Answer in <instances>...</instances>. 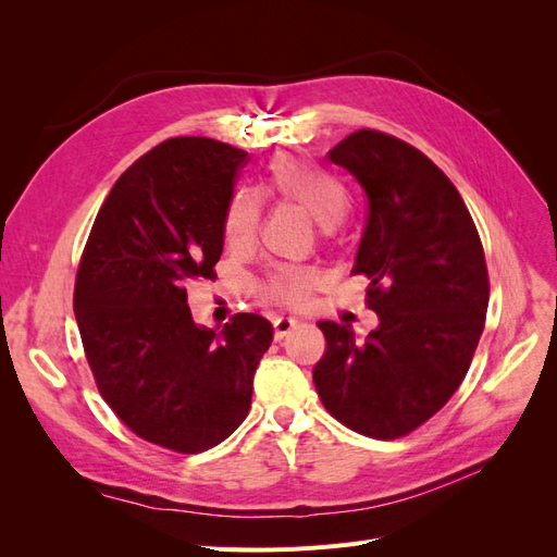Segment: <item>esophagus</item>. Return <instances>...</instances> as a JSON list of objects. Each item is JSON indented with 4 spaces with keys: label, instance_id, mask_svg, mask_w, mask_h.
<instances>
[{
    "label": "esophagus",
    "instance_id": "esophagus-1",
    "mask_svg": "<svg viewBox=\"0 0 557 557\" xmlns=\"http://www.w3.org/2000/svg\"><path fill=\"white\" fill-rule=\"evenodd\" d=\"M297 325H299V320H295L290 315H278V318H274V336L276 339H283V336H288Z\"/></svg>",
    "mask_w": 557,
    "mask_h": 557
}]
</instances>
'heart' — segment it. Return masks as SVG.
Wrapping results in <instances>:
<instances>
[{
  "instance_id": "1",
  "label": "heart",
  "mask_w": 557,
  "mask_h": 557,
  "mask_svg": "<svg viewBox=\"0 0 557 557\" xmlns=\"http://www.w3.org/2000/svg\"><path fill=\"white\" fill-rule=\"evenodd\" d=\"M264 190L283 201H293V205L301 207L323 227L339 223L350 205L348 188L339 178L323 170V166L293 156H276L267 164ZM260 218L262 205L256 193H234L223 213V234L227 246L239 252L256 246ZM318 285L320 276L313 269L299 264H278L260 281L258 293L262 299L274 301V305L301 309L307 307Z\"/></svg>"
}]
</instances>
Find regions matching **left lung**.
<instances>
[{"label":"left lung","mask_w":557,"mask_h":557,"mask_svg":"<svg viewBox=\"0 0 557 557\" xmlns=\"http://www.w3.org/2000/svg\"><path fill=\"white\" fill-rule=\"evenodd\" d=\"M327 158L367 193L352 274L372 281L364 301L381 323L364 342L318 323L325 356L313 383L352 432L399 440L444 407L474 358L491 297L481 237L450 178L393 134L358 129Z\"/></svg>","instance_id":"obj_1"}]
</instances>
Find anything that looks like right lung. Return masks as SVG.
<instances>
[{"label": "right lung", "mask_w": 557, "mask_h": 557, "mask_svg": "<svg viewBox=\"0 0 557 557\" xmlns=\"http://www.w3.org/2000/svg\"><path fill=\"white\" fill-rule=\"evenodd\" d=\"M248 160L207 137L162 141L115 181L78 262L74 313L99 395L144 442L174 453L209 450L244 423L274 339L258 313L195 325L185 293L215 276Z\"/></svg>", "instance_id": "right-lung-1"}]
</instances>
